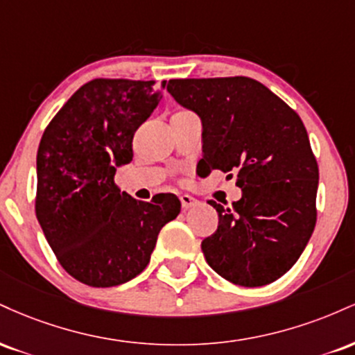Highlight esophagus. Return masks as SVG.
Instances as JSON below:
<instances>
[{
  "label": "esophagus",
  "mask_w": 355,
  "mask_h": 355,
  "mask_svg": "<svg viewBox=\"0 0 355 355\" xmlns=\"http://www.w3.org/2000/svg\"><path fill=\"white\" fill-rule=\"evenodd\" d=\"M180 202H182V207H183V210H187V209H191V207H195L197 205V198H193L191 197V195H189V193H182L180 195Z\"/></svg>",
  "instance_id": "obj_1"
}]
</instances>
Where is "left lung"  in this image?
<instances>
[{"mask_svg": "<svg viewBox=\"0 0 355 355\" xmlns=\"http://www.w3.org/2000/svg\"><path fill=\"white\" fill-rule=\"evenodd\" d=\"M166 89L202 120L200 168L237 173L242 198L217 210L202 242L207 263L242 287L280 279L299 260L315 227L319 166L300 116L247 76L170 80Z\"/></svg>", "mask_w": 355, "mask_h": 355, "instance_id": "1", "label": "left lung"}]
</instances>
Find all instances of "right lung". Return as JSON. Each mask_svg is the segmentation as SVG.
<instances>
[{"instance_id":"add662e5","label":"right lung","mask_w":355,"mask_h":355,"mask_svg":"<svg viewBox=\"0 0 355 355\" xmlns=\"http://www.w3.org/2000/svg\"><path fill=\"white\" fill-rule=\"evenodd\" d=\"M162 88L155 81H88L40 141L36 217L61 267L89 287H113L144 272L162 227L180 214L173 193L140 202L115 183Z\"/></svg>"}]
</instances>
